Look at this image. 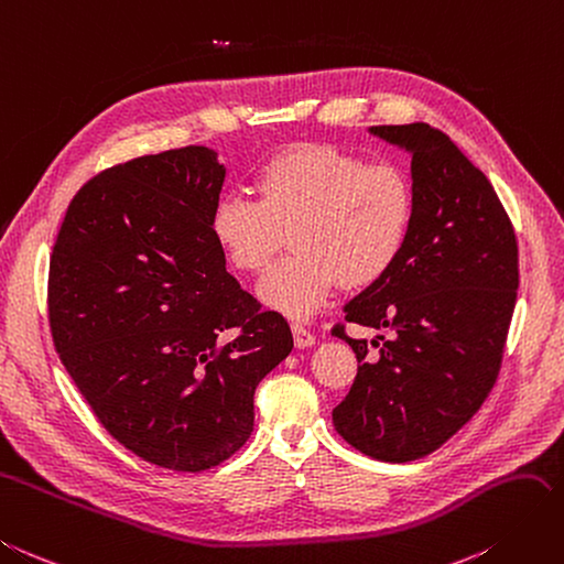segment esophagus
I'll use <instances>...</instances> for the list:
<instances>
[{
  "label": "esophagus",
  "mask_w": 564,
  "mask_h": 564,
  "mask_svg": "<svg viewBox=\"0 0 564 564\" xmlns=\"http://www.w3.org/2000/svg\"><path fill=\"white\" fill-rule=\"evenodd\" d=\"M292 334H294V344H296V348H308V346H313V344H315V334H313V332H308L306 327L292 325Z\"/></svg>",
  "instance_id": "obj_1"
}]
</instances>
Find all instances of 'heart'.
Returning <instances> with one entry per match:
<instances>
[{
  "mask_svg": "<svg viewBox=\"0 0 564 564\" xmlns=\"http://www.w3.org/2000/svg\"><path fill=\"white\" fill-rule=\"evenodd\" d=\"M258 202L225 194L210 232L235 270L261 275L292 239L294 253L268 272L258 296L286 317L313 315L339 284L360 292L384 280L413 230L417 196L395 163H368L332 144L299 142L256 171Z\"/></svg>",
  "mask_w": 564,
  "mask_h": 564,
  "instance_id": "obj_1",
  "label": "heart"
}]
</instances>
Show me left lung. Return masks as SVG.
I'll list each match as a JSON object with an SVG mask.
<instances>
[{"mask_svg":"<svg viewBox=\"0 0 564 564\" xmlns=\"http://www.w3.org/2000/svg\"><path fill=\"white\" fill-rule=\"evenodd\" d=\"M370 132L413 156L417 208L389 275L344 306L346 323L389 329L391 339L377 337L384 344L372 358L368 339L332 329L360 362L332 422L370 458L408 463L446 444L494 389L520 265L496 189L446 132L427 123Z\"/></svg>","mask_w":564,"mask_h":564,"instance_id":"left-lung-1","label":"left lung"}]
</instances>
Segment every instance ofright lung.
I'll return each instance as SVG.
<instances>
[{
    "label": "right lung",
    "mask_w": 564,
    "mask_h": 564,
    "mask_svg": "<svg viewBox=\"0 0 564 564\" xmlns=\"http://www.w3.org/2000/svg\"><path fill=\"white\" fill-rule=\"evenodd\" d=\"M223 182L206 147L113 165L73 196L50 261V327L75 387L116 441L175 471L247 444L256 387L294 348L286 319L225 270L210 232Z\"/></svg>",
    "instance_id": "obj_1"
}]
</instances>
